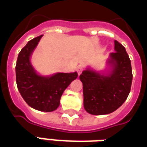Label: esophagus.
Wrapping results in <instances>:
<instances>
[{"label": "esophagus", "instance_id": "esophagus-1", "mask_svg": "<svg viewBox=\"0 0 147 147\" xmlns=\"http://www.w3.org/2000/svg\"><path fill=\"white\" fill-rule=\"evenodd\" d=\"M76 71H77V72H78V75L80 76V74L82 73V71H83V66H79V67H77Z\"/></svg>", "mask_w": 147, "mask_h": 147}]
</instances>
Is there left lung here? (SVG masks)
Instances as JSON below:
<instances>
[{
	"mask_svg": "<svg viewBox=\"0 0 147 147\" xmlns=\"http://www.w3.org/2000/svg\"><path fill=\"white\" fill-rule=\"evenodd\" d=\"M113 53L107 64L111 71L101 75L90 69L80 76L83 83V105L85 110L92 115L113 113L123 105L129 94L132 82V69L126 49L117 40Z\"/></svg>",
	"mask_w": 147,
	"mask_h": 147,
	"instance_id": "8db88e82",
	"label": "left lung"
}]
</instances>
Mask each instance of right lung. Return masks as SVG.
<instances>
[{
    "instance_id": "obj_1",
    "label": "right lung",
    "mask_w": 147,
    "mask_h": 147,
    "mask_svg": "<svg viewBox=\"0 0 147 147\" xmlns=\"http://www.w3.org/2000/svg\"><path fill=\"white\" fill-rule=\"evenodd\" d=\"M42 35L27 42L21 49L16 65V84L24 101L31 108L42 112L56 110L64 90L78 76L77 72L56 73L51 76L37 74L30 58Z\"/></svg>"
}]
</instances>
